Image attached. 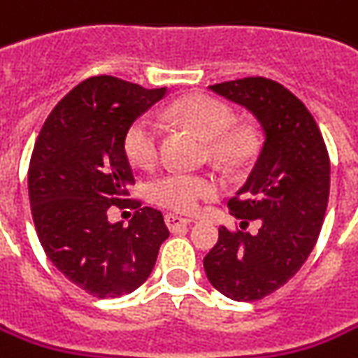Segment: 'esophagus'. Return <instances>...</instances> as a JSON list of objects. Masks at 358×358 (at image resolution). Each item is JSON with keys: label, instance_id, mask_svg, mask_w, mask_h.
I'll use <instances>...</instances> for the list:
<instances>
[{"label": "esophagus", "instance_id": "1", "mask_svg": "<svg viewBox=\"0 0 358 358\" xmlns=\"http://www.w3.org/2000/svg\"><path fill=\"white\" fill-rule=\"evenodd\" d=\"M164 221H166V227H169L170 231H178L182 229V227H188L189 223H192V220H186V217L176 215V213H169V215L164 217Z\"/></svg>", "mask_w": 358, "mask_h": 358}]
</instances>
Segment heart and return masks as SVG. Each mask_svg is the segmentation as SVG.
Instances as JSON below:
<instances>
[{"label": "heart", "mask_w": 358, "mask_h": 358, "mask_svg": "<svg viewBox=\"0 0 358 358\" xmlns=\"http://www.w3.org/2000/svg\"><path fill=\"white\" fill-rule=\"evenodd\" d=\"M169 117L178 121L210 143L213 155L220 159L237 160L252 147L250 131H229L231 109L210 96H192L176 101L169 109ZM159 123L148 115L137 117L125 131L123 147L127 159L138 169H152L159 159ZM217 182L203 174L170 172L152 184V198L157 203L178 213H194L203 199L217 194Z\"/></svg>", "instance_id": "obj_1"}]
</instances>
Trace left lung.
<instances>
[{
	"label": "left lung",
	"instance_id": "obj_1",
	"mask_svg": "<svg viewBox=\"0 0 358 358\" xmlns=\"http://www.w3.org/2000/svg\"><path fill=\"white\" fill-rule=\"evenodd\" d=\"M210 90L255 115L262 147L229 199L241 229L220 227L203 268L231 300H262L290 280L315 247L329 199V155L312 113L278 82L243 78ZM250 220L259 225L257 234L244 231Z\"/></svg>",
	"mask_w": 358,
	"mask_h": 358
}]
</instances>
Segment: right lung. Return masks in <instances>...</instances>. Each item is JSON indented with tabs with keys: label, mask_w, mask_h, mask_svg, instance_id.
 Segmentation results:
<instances>
[{
	"label": "right lung",
	"mask_w": 358,
	"mask_h": 358,
	"mask_svg": "<svg viewBox=\"0 0 358 358\" xmlns=\"http://www.w3.org/2000/svg\"><path fill=\"white\" fill-rule=\"evenodd\" d=\"M166 96L113 76L78 84L46 117L29 164V199L46 257L96 298L137 290L170 233L159 210L125 199L135 184L123 138L135 119ZM133 207L129 222L107 211Z\"/></svg>",
	"instance_id": "obj_1"
}]
</instances>
